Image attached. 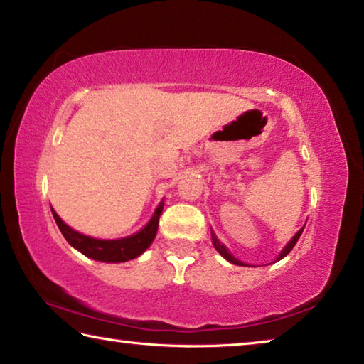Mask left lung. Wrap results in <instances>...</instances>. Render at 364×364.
Returning a JSON list of instances; mask_svg holds the SVG:
<instances>
[{
	"label": "left lung",
	"mask_w": 364,
	"mask_h": 364,
	"mask_svg": "<svg viewBox=\"0 0 364 364\" xmlns=\"http://www.w3.org/2000/svg\"><path fill=\"white\" fill-rule=\"evenodd\" d=\"M304 228H305V226H304ZM304 228H301V230H299L297 232H295V236L291 239V241L287 242V245H286L284 249H282V252H281V254L278 255V258H276V260H281V258H284V257L289 254V252H291V250L294 249V245L297 244L299 237H300V234H301V231H304ZM212 242H213V245H215V249H217V250L220 252V254L226 258L228 262H231V263H234V264H239V267H242L244 263H242V262H239L237 258H234V257L230 254V250H228V249L225 247V245L218 241V237L215 236L213 232H212Z\"/></svg>",
	"instance_id": "1"
}]
</instances>
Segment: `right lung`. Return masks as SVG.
Returning <instances> with one entry per match:
<instances>
[{"mask_svg":"<svg viewBox=\"0 0 364 364\" xmlns=\"http://www.w3.org/2000/svg\"><path fill=\"white\" fill-rule=\"evenodd\" d=\"M164 210V202H160L159 207L154 212L152 218L149 220L143 230L138 231L132 236L123 237V239H114V241H104V239H95L90 236H85L82 232H77L72 230L70 226H67L63 220L59 218V215L53 210V217L56 220L60 232L65 237V241L69 242L72 247L82 252L83 255L93 258L97 262H106V263H120L128 262L133 258L139 257L143 252L152 244L154 237L157 234L159 228V218Z\"/></svg>","mask_w":364,"mask_h":364,"instance_id":"1","label":"right lung"}]
</instances>
